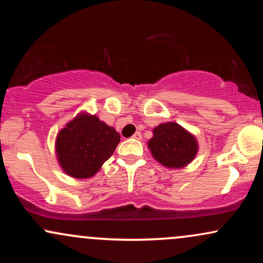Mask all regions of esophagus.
<instances>
[{"instance_id": "1", "label": "esophagus", "mask_w": 263, "mask_h": 263, "mask_svg": "<svg viewBox=\"0 0 263 263\" xmlns=\"http://www.w3.org/2000/svg\"><path fill=\"white\" fill-rule=\"evenodd\" d=\"M132 138H134V140H141L142 138V135H141V132H136V134L132 136Z\"/></svg>"}]
</instances>
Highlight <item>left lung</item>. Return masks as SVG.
Returning <instances> with one entry per match:
<instances>
[{
    "label": "left lung",
    "mask_w": 263,
    "mask_h": 263,
    "mask_svg": "<svg viewBox=\"0 0 263 263\" xmlns=\"http://www.w3.org/2000/svg\"><path fill=\"white\" fill-rule=\"evenodd\" d=\"M148 148L157 162L167 168H183L198 152L195 137L177 122L161 123L153 129Z\"/></svg>",
    "instance_id": "obj_1"
}]
</instances>
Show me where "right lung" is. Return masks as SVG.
<instances>
[{
	"label": "right lung",
	"instance_id": "add662e5",
	"mask_svg": "<svg viewBox=\"0 0 263 263\" xmlns=\"http://www.w3.org/2000/svg\"><path fill=\"white\" fill-rule=\"evenodd\" d=\"M119 143L116 129L95 115L83 112L60 129L55 151L60 167L68 176L85 179L99 172Z\"/></svg>",
	"mask_w": 263,
	"mask_h": 263
}]
</instances>
